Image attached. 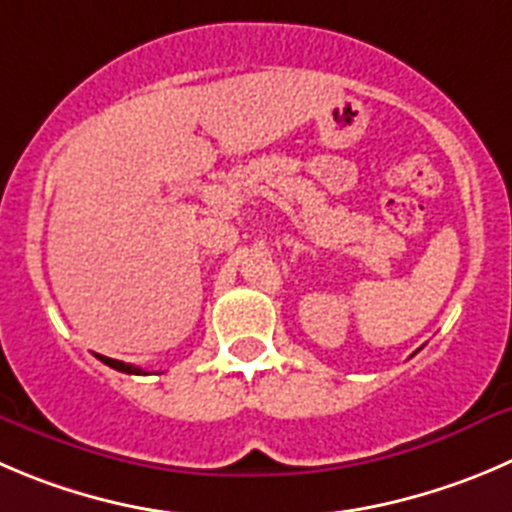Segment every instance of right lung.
Here are the masks:
<instances>
[{
	"label": "right lung",
	"mask_w": 512,
	"mask_h": 512,
	"mask_svg": "<svg viewBox=\"0 0 512 512\" xmlns=\"http://www.w3.org/2000/svg\"><path fill=\"white\" fill-rule=\"evenodd\" d=\"M97 357H100V362H105L107 367L118 369V372H125V374H145V369H140V367H133V364H125V362H118V359L102 357V354H97Z\"/></svg>",
	"instance_id": "1"
}]
</instances>
